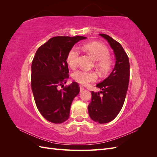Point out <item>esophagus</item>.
Returning a JSON list of instances; mask_svg holds the SVG:
<instances>
[{
  "mask_svg": "<svg viewBox=\"0 0 157 157\" xmlns=\"http://www.w3.org/2000/svg\"><path fill=\"white\" fill-rule=\"evenodd\" d=\"M84 87L82 86H80V92H82L83 90H84Z\"/></svg>",
  "mask_w": 157,
  "mask_h": 157,
  "instance_id": "34e87169",
  "label": "esophagus"
}]
</instances>
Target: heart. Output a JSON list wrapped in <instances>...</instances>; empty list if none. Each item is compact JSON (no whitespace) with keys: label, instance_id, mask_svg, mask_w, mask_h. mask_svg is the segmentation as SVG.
<instances>
[{"label":"heart","instance_id":"obj_1","mask_svg":"<svg viewBox=\"0 0 157 157\" xmlns=\"http://www.w3.org/2000/svg\"><path fill=\"white\" fill-rule=\"evenodd\" d=\"M82 49L92 57L96 61V66L101 75H106L110 71L112 61L109 58V52L105 46L99 42H91L83 45ZM79 52L77 48H71L67 56V63L71 68H74L77 65ZM73 78L77 82L86 85L90 82L96 81L98 75L94 71L78 70L73 75Z\"/></svg>","mask_w":157,"mask_h":157}]
</instances>
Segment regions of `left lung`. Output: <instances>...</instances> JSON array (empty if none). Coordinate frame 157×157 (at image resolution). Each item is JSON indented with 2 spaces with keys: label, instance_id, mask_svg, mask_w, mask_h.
<instances>
[{
  "label": "left lung",
  "instance_id": "left-lung-1",
  "mask_svg": "<svg viewBox=\"0 0 157 157\" xmlns=\"http://www.w3.org/2000/svg\"><path fill=\"white\" fill-rule=\"evenodd\" d=\"M99 35L107 40L116 59L111 73L96 85L101 91L92 92V100L88 105L89 116L92 120L104 124L115 118L124 103L130 78V63L119 42L107 35Z\"/></svg>",
  "mask_w": 157,
  "mask_h": 157
}]
</instances>
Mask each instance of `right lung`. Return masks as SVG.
<instances>
[{"label": "right lung", "mask_w": 157, "mask_h": 157, "mask_svg": "<svg viewBox=\"0 0 157 157\" xmlns=\"http://www.w3.org/2000/svg\"><path fill=\"white\" fill-rule=\"evenodd\" d=\"M82 36H54L36 52L31 65V88L37 109L46 120L61 124L69 117L74 98L80 92L77 82H73L63 90L69 78L67 56Z\"/></svg>", "instance_id": "1"}]
</instances>
